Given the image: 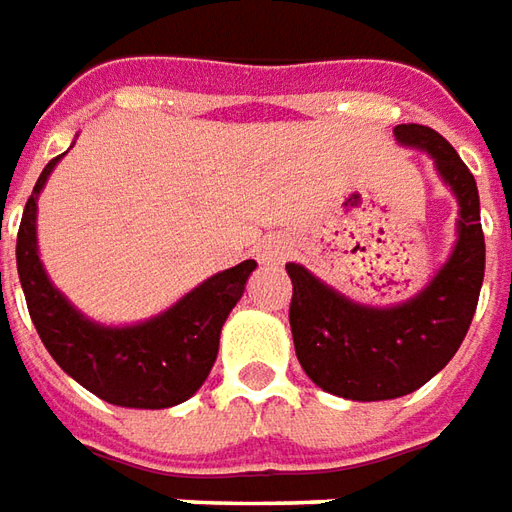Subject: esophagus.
<instances>
[{"label":"esophagus","mask_w":512,"mask_h":512,"mask_svg":"<svg viewBox=\"0 0 512 512\" xmlns=\"http://www.w3.org/2000/svg\"><path fill=\"white\" fill-rule=\"evenodd\" d=\"M285 257H288V246L280 238H266V241L257 246V260L263 266H283Z\"/></svg>","instance_id":"esophagus-1"}]
</instances>
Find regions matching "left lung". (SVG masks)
<instances>
[{
    "label": "left lung",
    "mask_w": 512,
    "mask_h": 512,
    "mask_svg": "<svg viewBox=\"0 0 512 512\" xmlns=\"http://www.w3.org/2000/svg\"><path fill=\"white\" fill-rule=\"evenodd\" d=\"M403 148H417L457 198V241L448 260L409 300L364 305L316 274L285 263L294 285L291 336L305 375L347 401H392L420 389L446 367L471 328L485 277V235L474 173L426 125H395Z\"/></svg>",
    "instance_id": "8db88e82"
}]
</instances>
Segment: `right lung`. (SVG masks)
<instances>
[{"mask_svg":"<svg viewBox=\"0 0 512 512\" xmlns=\"http://www.w3.org/2000/svg\"><path fill=\"white\" fill-rule=\"evenodd\" d=\"M61 156L41 170L27 198L16 238V266L27 311L55 364L83 389L125 409H170L207 381L221 328L246 291L255 260L218 271L187 291L168 311L134 325H103L81 314L52 285L38 257V196Z\"/></svg>","mask_w":512,"mask_h":512,"instance_id":"right-lung-1","label":"right lung"}]
</instances>
